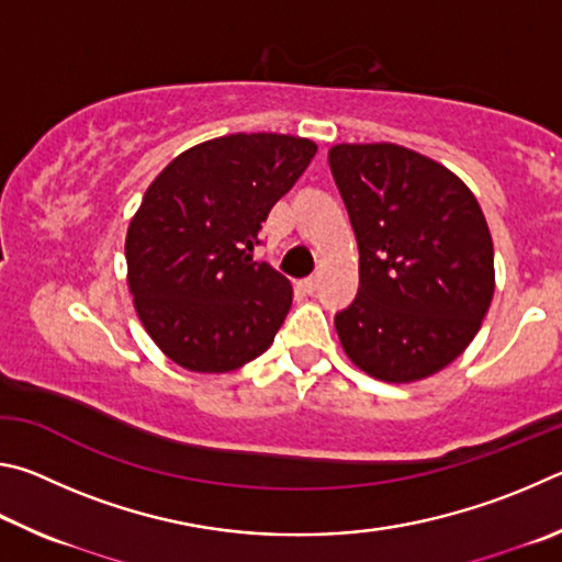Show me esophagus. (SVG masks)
I'll use <instances>...</instances> for the list:
<instances>
[{
	"mask_svg": "<svg viewBox=\"0 0 562 562\" xmlns=\"http://www.w3.org/2000/svg\"><path fill=\"white\" fill-rule=\"evenodd\" d=\"M301 289L306 293H316L318 291V276H311V279L301 281Z\"/></svg>",
	"mask_w": 562,
	"mask_h": 562,
	"instance_id": "34e87169",
	"label": "esophagus"
}]
</instances>
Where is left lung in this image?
<instances>
[{
    "mask_svg": "<svg viewBox=\"0 0 562 562\" xmlns=\"http://www.w3.org/2000/svg\"><path fill=\"white\" fill-rule=\"evenodd\" d=\"M360 251L356 301L336 316L346 356L370 378L417 382L457 360L494 299V241L474 192L395 143L328 150Z\"/></svg>",
    "mask_w": 562,
    "mask_h": 562,
    "instance_id": "1",
    "label": "left lung"
}]
</instances>
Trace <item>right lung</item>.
<instances>
[{
    "mask_svg": "<svg viewBox=\"0 0 562 562\" xmlns=\"http://www.w3.org/2000/svg\"><path fill=\"white\" fill-rule=\"evenodd\" d=\"M316 150L296 135H222L147 187L125 236L127 289L147 336L180 368L232 372L273 342L293 289L251 251Z\"/></svg>",
    "mask_w": 562,
    "mask_h": 562,
    "instance_id": "obj_1",
    "label": "right lung"
}]
</instances>
